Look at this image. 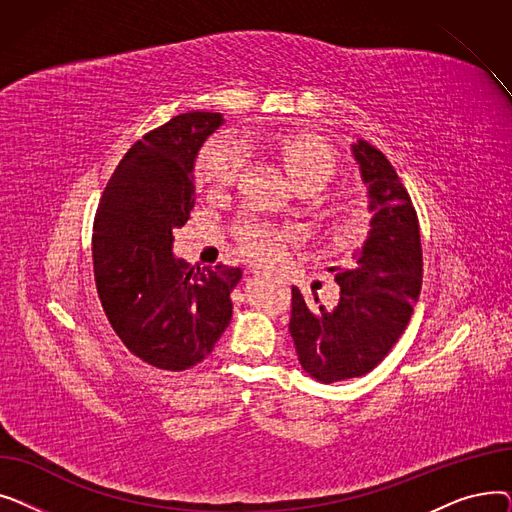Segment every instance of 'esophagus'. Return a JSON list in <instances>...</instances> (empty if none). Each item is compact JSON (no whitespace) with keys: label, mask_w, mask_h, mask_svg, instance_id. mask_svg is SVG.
Returning <instances> with one entry per match:
<instances>
[{"label":"esophagus","mask_w":512,"mask_h":512,"mask_svg":"<svg viewBox=\"0 0 512 512\" xmlns=\"http://www.w3.org/2000/svg\"><path fill=\"white\" fill-rule=\"evenodd\" d=\"M265 272H267V270H265L263 265H255V267H253V274H265Z\"/></svg>","instance_id":"esophagus-1"}]
</instances>
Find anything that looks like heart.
Segmentation results:
<instances>
[{
    "mask_svg": "<svg viewBox=\"0 0 512 512\" xmlns=\"http://www.w3.org/2000/svg\"><path fill=\"white\" fill-rule=\"evenodd\" d=\"M267 149L278 157L286 174L299 188H324L340 172V159L334 149L311 134H272L267 139ZM242 166H245V149L240 143L228 137H215L203 147L197 172L205 184L228 186L238 178ZM236 238L249 257L267 261L284 251L292 230L267 222L242 220L236 226Z\"/></svg>",
    "mask_w": 512,
    "mask_h": 512,
    "instance_id": "b5f03b06",
    "label": "heart"
}]
</instances>
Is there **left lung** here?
Here are the masks:
<instances>
[{
	"instance_id": "8db88e82",
	"label": "left lung",
	"mask_w": 512,
	"mask_h": 512,
	"mask_svg": "<svg viewBox=\"0 0 512 512\" xmlns=\"http://www.w3.org/2000/svg\"><path fill=\"white\" fill-rule=\"evenodd\" d=\"M367 188L369 232L348 270L336 272L334 309L292 286L290 336L301 367L321 384L378 367L407 330L423 280L417 211L388 157L359 139L351 145Z\"/></svg>"
}]
</instances>
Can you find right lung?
I'll return each instance as SVG.
<instances>
[{"label":"right lung","mask_w":512,"mask_h":512,"mask_svg":"<svg viewBox=\"0 0 512 512\" xmlns=\"http://www.w3.org/2000/svg\"><path fill=\"white\" fill-rule=\"evenodd\" d=\"M222 114L174 116L122 157L99 199L93 272L101 307L128 351L184 371L211 355L232 317L240 267H195L172 253L195 207V159Z\"/></svg>","instance_id":"obj_1"}]
</instances>
